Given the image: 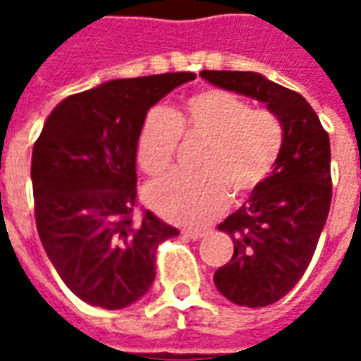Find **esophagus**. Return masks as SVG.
I'll return each instance as SVG.
<instances>
[{"mask_svg":"<svg viewBox=\"0 0 361 361\" xmlns=\"http://www.w3.org/2000/svg\"><path fill=\"white\" fill-rule=\"evenodd\" d=\"M181 235H183V238H188V240H193V242H195V240H201V238H204V235H207V232H199V230H183V232H181Z\"/></svg>","mask_w":361,"mask_h":361,"instance_id":"obj_1","label":"esophagus"}]
</instances>
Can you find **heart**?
<instances>
[{"instance_id":"b5f03b06","label":"heart","mask_w":361,"mask_h":361,"mask_svg":"<svg viewBox=\"0 0 361 361\" xmlns=\"http://www.w3.org/2000/svg\"><path fill=\"white\" fill-rule=\"evenodd\" d=\"M180 137L204 139L197 173H172L150 183L145 199L162 219L188 226L211 222L235 199L251 195L279 162L284 129L265 108H251L222 89L191 94L178 111L152 108L137 135V164L149 176L170 166Z\"/></svg>"}]
</instances>
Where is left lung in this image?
<instances>
[{
    "mask_svg": "<svg viewBox=\"0 0 361 361\" xmlns=\"http://www.w3.org/2000/svg\"><path fill=\"white\" fill-rule=\"evenodd\" d=\"M201 77L265 102L284 129L271 176L219 224L234 242L232 259L214 272L219 292L238 305L265 307L302 279L325 226L333 197L329 133L300 92L263 75L201 71Z\"/></svg>",
    "mask_w": 361,
    "mask_h": 361,
    "instance_id": "left-lung-1",
    "label": "left lung"
}]
</instances>
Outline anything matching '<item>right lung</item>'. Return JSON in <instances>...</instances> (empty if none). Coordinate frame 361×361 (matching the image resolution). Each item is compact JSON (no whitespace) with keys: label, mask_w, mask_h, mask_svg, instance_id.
<instances>
[{"label":"right lung","mask_w":361,"mask_h":361,"mask_svg":"<svg viewBox=\"0 0 361 361\" xmlns=\"http://www.w3.org/2000/svg\"><path fill=\"white\" fill-rule=\"evenodd\" d=\"M195 73L118 79L67 96L32 149L36 230L82 302L121 310L149 292L157 250L180 232L150 211L135 220L137 135L147 111Z\"/></svg>","instance_id":"1"}]
</instances>
